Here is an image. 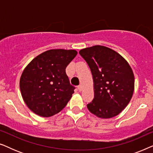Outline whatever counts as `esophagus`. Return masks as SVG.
<instances>
[{"label": "esophagus", "instance_id": "obj_1", "mask_svg": "<svg viewBox=\"0 0 153 153\" xmlns=\"http://www.w3.org/2000/svg\"><path fill=\"white\" fill-rule=\"evenodd\" d=\"M82 89H83V87H82V85H79V86H78V90L79 91H82Z\"/></svg>", "mask_w": 153, "mask_h": 153}]
</instances>
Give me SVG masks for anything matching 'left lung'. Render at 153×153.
Instances as JSON below:
<instances>
[{
  "instance_id": "obj_1",
  "label": "left lung",
  "mask_w": 153,
  "mask_h": 153,
  "mask_svg": "<svg viewBox=\"0 0 153 153\" xmlns=\"http://www.w3.org/2000/svg\"><path fill=\"white\" fill-rule=\"evenodd\" d=\"M79 53L88 64L93 79L95 97L88 109L102 119L118 116L132 97V69L118 52L104 46L85 48Z\"/></svg>"
}]
</instances>
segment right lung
I'll return each mask as SVG.
<instances>
[{
	"label": "right lung",
	"mask_w": 153,
	"mask_h": 153,
	"mask_svg": "<svg viewBox=\"0 0 153 153\" xmlns=\"http://www.w3.org/2000/svg\"><path fill=\"white\" fill-rule=\"evenodd\" d=\"M76 54L73 49H50L27 65L20 77L19 87L29 109L45 118L63 109L75 88L70 84L65 68Z\"/></svg>",
	"instance_id": "obj_1"
}]
</instances>
